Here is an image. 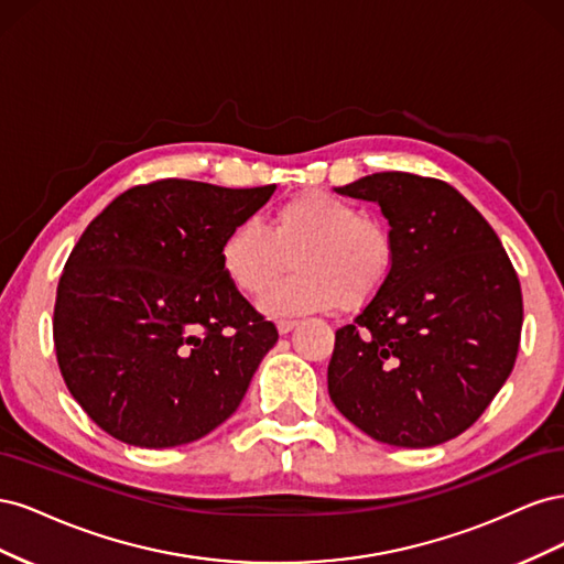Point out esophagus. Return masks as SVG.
Wrapping results in <instances>:
<instances>
[{"label":"esophagus","mask_w":564,"mask_h":564,"mask_svg":"<svg viewBox=\"0 0 564 564\" xmlns=\"http://www.w3.org/2000/svg\"><path fill=\"white\" fill-rule=\"evenodd\" d=\"M296 324H299L296 319H280V322H278V332H280V334H289V332H292V329L296 327Z\"/></svg>","instance_id":"34e87169"}]
</instances>
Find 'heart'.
I'll use <instances>...</instances> for the list:
<instances>
[{
    "label": "heart",
    "instance_id": "1",
    "mask_svg": "<svg viewBox=\"0 0 564 564\" xmlns=\"http://www.w3.org/2000/svg\"><path fill=\"white\" fill-rule=\"evenodd\" d=\"M220 270L245 296L261 294L292 263L294 275L261 299L268 315L360 311L381 294L398 263L395 232L329 191L282 202L268 226L247 218L220 242Z\"/></svg>",
    "mask_w": 564,
    "mask_h": 564
}]
</instances>
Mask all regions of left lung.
Wrapping results in <instances>:
<instances>
[{
	"label": "left lung",
	"instance_id": "obj_1",
	"mask_svg": "<svg viewBox=\"0 0 564 564\" xmlns=\"http://www.w3.org/2000/svg\"><path fill=\"white\" fill-rule=\"evenodd\" d=\"M338 193L381 204L398 263L336 329L329 398L386 445H440L470 429L513 371L518 272L485 216L445 181L381 172Z\"/></svg>",
	"mask_w": 564,
	"mask_h": 564
}]
</instances>
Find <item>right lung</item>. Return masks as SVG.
Wrapping results in <instances>:
<instances>
[{
  "mask_svg": "<svg viewBox=\"0 0 564 564\" xmlns=\"http://www.w3.org/2000/svg\"><path fill=\"white\" fill-rule=\"evenodd\" d=\"M272 193L160 178L129 187L82 232L58 280L54 346L100 431L178 447L240 406L278 327L228 282L218 251Z\"/></svg>",
  "mask_w": 564,
  "mask_h": 564,
  "instance_id": "obj_1",
  "label": "right lung"
}]
</instances>
